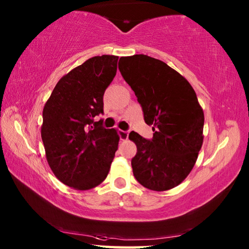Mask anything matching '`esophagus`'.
I'll return each mask as SVG.
<instances>
[{
	"instance_id": "esophagus-1",
	"label": "esophagus",
	"mask_w": 249,
	"mask_h": 249,
	"mask_svg": "<svg viewBox=\"0 0 249 249\" xmlns=\"http://www.w3.org/2000/svg\"><path fill=\"white\" fill-rule=\"evenodd\" d=\"M119 135H120V138H121V140H127L128 139V132L127 130H122V129H120L119 130Z\"/></svg>"
}]
</instances>
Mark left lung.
Returning a JSON list of instances; mask_svg holds the SVG:
<instances>
[{
  "mask_svg": "<svg viewBox=\"0 0 249 249\" xmlns=\"http://www.w3.org/2000/svg\"><path fill=\"white\" fill-rule=\"evenodd\" d=\"M119 70L155 132L151 140L129 133L137 146L135 178L151 191H169L191 173L202 146L205 116L195 90L164 62L144 54L121 57Z\"/></svg>",
  "mask_w": 249,
  "mask_h": 249,
  "instance_id": "left-lung-1",
  "label": "left lung"
}]
</instances>
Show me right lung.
Returning a JSON list of instances; mask_svg holds the SVG:
<instances>
[{
	"mask_svg": "<svg viewBox=\"0 0 249 249\" xmlns=\"http://www.w3.org/2000/svg\"><path fill=\"white\" fill-rule=\"evenodd\" d=\"M119 56H93L63 76L43 107L41 138L48 163L63 184L78 191L106 179L119 146L115 128L93 117L116 75Z\"/></svg>",
	"mask_w": 249,
	"mask_h": 249,
	"instance_id": "right-lung-1",
	"label": "right lung"
}]
</instances>
